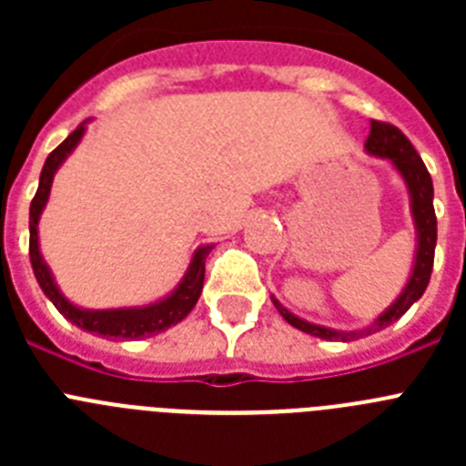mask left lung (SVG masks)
<instances>
[{
  "instance_id": "1",
  "label": "left lung",
  "mask_w": 466,
  "mask_h": 466,
  "mask_svg": "<svg viewBox=\"0 0 466 466\" xmlns=\"http://www.w3.org/2000/svg\"><path fill=\"white\" fill-rule=\"evenodd\" d=\"M366 151L373 156H380V158L392 160V166L397 167V172L403 177L406 187H409L410 212H413L415 228H418V254H415L413 273H410L406 289L399 294V299L378 317L371 327L361 329V331H336V329L317 327V324H310L306 322V319H300V317L291 315L287 308L279 306V300L273 299L278 312L291 324V327L300 329V331H306L310 333V336H317V339L324 340H343V343H348V340L361 339V336H371V333L380 331V329L397 322L399 317L409 310L420 296L425 294L427 284H430L431 278V268H434V187H431V177L430 172H427L425 163H422V158L418 156V151H415V147L410 144V139L406 137L397 126H392V123L371 121V133H369V139H366Z\"/></svg>"
}]
</instances>
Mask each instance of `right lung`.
<instances>
[{
  "instance_id": "obj_1",
  "label": "right lung",
  "mask_w": 466,
  "mask_h": 466,
  "mask_svg": "<svg viewBox=\"0 0 466 466\" xmlns=\"http://www.w3.org/2000/svg\"><path fill=\"white\" fill-rule=\"evenodd\" d=\"M86 126L81 123L67 139H65L60 147L48 154L46 163L41 167L39 177V188H36L35 198H32L30 205V261L32 270H35V278L39 282L41 291L53 300V306L57 308L60 315H65L72 324H76L79 329L90 333H100L105 339H118V340H137V339H149L156 333L166 331V329L175 327L177 322H182L184 317L193 310V306L200 299V291H203L205 282V258H208L209 249L212 247H200L191 258V266H188L187 275L179 282L175 291H172L167 299L158 300V303H151V306L142 308H116V310H84V308H76L74 303H69L57 284L53 282V275L48 270V266L44 263L39 252V238H36V224H39L41 209L46 208L48 193H51L53 175L63 160L67 158L74 151V147L79 144V139L84 137Z\"/></svg>"
}]
</instances>
